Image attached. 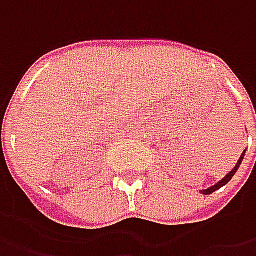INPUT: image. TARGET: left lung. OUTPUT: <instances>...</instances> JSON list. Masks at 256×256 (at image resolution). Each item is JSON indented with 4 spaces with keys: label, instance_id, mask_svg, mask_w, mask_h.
Masks as SVG:
<instances>
[{
    "label": "left lung",
    "instance_id": "obj_1",
    "mask_svg": "<svg viewBox=\"0 0 256 256\" xmlns=\"http://www.w3.org/2000/svg\"><path fill=\"white\" fill-rule=\"evenodd\" d=\"M255 112H256V105H255ZM245 152H246V150H245V151L242 152L241 158H240V161L236 162V165H235V168H234V170H232V171L230 172V174H228L226 176H224L221 181L216 182L215 185H212L211 188L202 190V191H200V192H201V194H204V195H210V194H212V192H215V191H218V190H221L222 186H225V185H226V184H228V182L231 181L232 178H234V175L236 174V171L240 170V166H241L242 161H244V158H245Z\"/></svg>",
    "mask_w": 256,
    "mask_h": 256
}]
</instances>
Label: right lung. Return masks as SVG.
<instances>
[{
    "label": "right lung",
    "instance_id": "add662e5",
    "mask_svg": "<svg viewBox=\"0 0 256 256\" xmlns=\"http://www.w3.org/2000/svg\"><path fill=\"white\" fill-rule=\"evenodd\" d=\"M254 106H255V104H254Z\"/></svg>",
    "mask_w": 256,
    "mask_h": 256
}]
</instances>
